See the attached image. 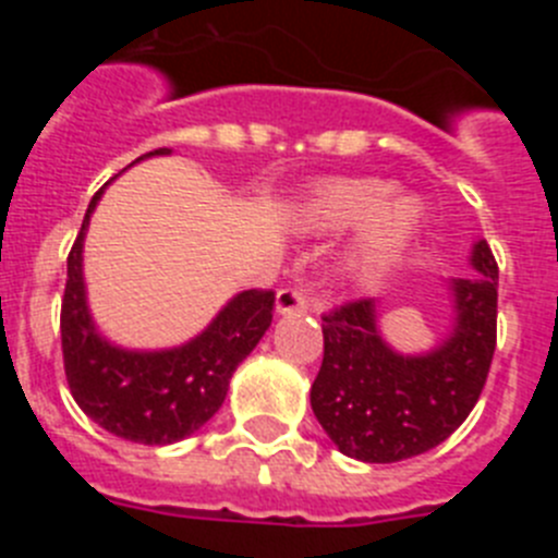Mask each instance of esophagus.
<instances>
[{
    "mask_svg": "<svg viewBox=\"0 0 558 558\" xmlns=\"http://www.w3.org/2000/svg\"><path fill=\"white\" fill-rule=\"evenodd\" d=\"M310 299L295 288H282L276 293V313L288 315V313H307Z\"/></svg>",
    "mask_w": 558,
    "mask_h": 558,
    "instance_id": "obj_1",
    "label": "esophagus"
}]
</instances>
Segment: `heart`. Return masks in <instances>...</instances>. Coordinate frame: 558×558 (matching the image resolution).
Segmentation results:
<instances>
[{"instance_id": "obj_1", "label": "heart", "mask_w": 558, "mask_h": 558, "mask_svg": "<svg viewBox=\"0 0 558 558\" xmlns=\"http://www.w3.org/2000/svg\"><path fill=\"white\" fill-rule=\"evenodd\" d=\"M422 220V204L405 192H393L383 179H335L322 184L302 209V226L310 231H340L357 226L347 270L374 276L397 259L411 243Z\"/></svg>"}]
</instances>
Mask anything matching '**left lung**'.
I'll return each instance as SVG.
<instances>
[{"label":"left lung","instance_id":"1","mask_svg":"<svg viewBox=\"0 0 558 558\" xmlns=\"http://www.w3.org/2000/svg\"><path fill=\"white\" fill-rule=\"evenodd\" d=\"M466 279H450L452 329L436 349L402 354L379 332L374 299L324 315V363L310 405L343 456L393 463L422 456L470 416L497 340V263L472 245Z\"/></svg>","mask_w":558,"mask_h":558}]
</instances>
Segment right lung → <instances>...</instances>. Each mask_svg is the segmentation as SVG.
<instances>
[{"instance_id":"1","label":"right lung","mask_w":558,"mask_h":558,"mask_svg":"<svg viewBox=\"0 0 558 558\" xmlns=\"http://www.w3.org/2000/svg\"><path fill=\"white\" fill-rule=\"evenodd\" d=\"M159 147L150 156H170ZM133 161V165H136ZM88 204L81 234L69 251L61 304V347L69 391L92 422L136 445L165 447L192 436L223 405L229 379L254 352L274 318V290L236 293L209 327L172 349H125L102 338L88 313L83 282V240L100 204Z\"/></svg>"}]
</instances>
